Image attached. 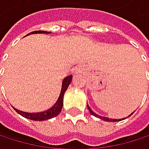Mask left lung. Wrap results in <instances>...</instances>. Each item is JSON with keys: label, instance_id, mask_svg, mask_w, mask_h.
<instances>
[{"label": "left lung", "instance_id": "left-lung-1", "mask_svg": "<svg viewBox=\"0 0 149 149\" xmlns=\"http://www.w3.org/2000/svg\"><path fill=\"white\" fill-rule=\"evenodd\" d=\"M88 110H89V113L92 114V115H94V116H95V117H98V118H100V119H102V120H104V121H106V122H120V121H122L121 119H110V118H107V117H104V116H100V115H98V114H96L95 113H94L92 110H91V108L88 106ZM134 113V112H133ZM131 113V114H132ZM131 114H130L128 117H130Z\"/></svg>", "mask_w": 149, "mask_h": 149}]
</instances>
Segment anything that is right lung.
<instances>
[{
    "instance_id": "obj_1",
    "label": "right lung",
    "mask_w": 149,
    "mask_h": 149,
    "mask_svg": "<svg viewBox=\"0 0 149 149\" xmlns=\"http://www.w3.org/2000/svg\"><path fill=\"white\" fill-rule=\"evenodd\" d=\"M30 34H50V32L38 30V31H34ZM30 34H28V35H30ZM28 35H26V36H28ZM71 79H72L71 75L66 77L63 79L59 98L56 101V103L54 104V105L53 107H51L49 110L45 111V112H41V113H26V112H22V111H19L18 109H16V108H14L15 111L18 113H19L20 115H22L23 117H25L26 119H29V120H32V121H45V120H49L51 118H54V117L57 116L58 114H60V113L61 111L62 105H63V95H64V93L69 87V85L71 82Z\"/></svg>"
}]
</instances>
